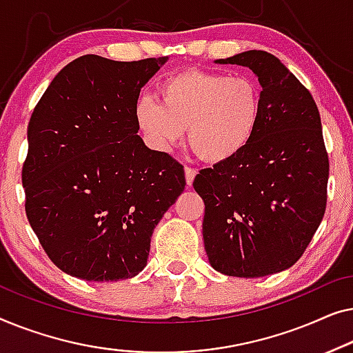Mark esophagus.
Returning <instances> with one entry per match:
<instances>
[{"instance_id":"esophagus-1","label":"esophagus","mask_w":353,"mask_h":353,"mask_svg":"<svg viewBox=\"0 0 353 353\" xmlns=\"http://www.w3.org/2000/svg\"><path fill=\"white\" fill-rule=\"evenodd\" d=\"M196 176V171L193 170L192 166H185V181H187V185H192L193 183V179Z\"/></svg>"}]
</instances>
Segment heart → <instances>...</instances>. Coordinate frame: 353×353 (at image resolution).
<instances>
[{"label": "heart", "mask_w": 353, "mask_h": 353, "mask_svg": "<svg viewBox=\"0 0 353 353\" xmlns=\"http://www.w3.org/2000/svg\"><path fill=\"white\" fill-rule=\"evenodd\" d=\"M157 103L142 97L137 125L157 150H168L188 129V143L201 160L224 163L254 139L262 115L261 86L248 75L190 70L158 86Z\"/></svg>", "instance_id": "obj_1"}]
</instances>
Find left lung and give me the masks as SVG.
I'll return each mask as SVG.
<instances>
[{
  "label": "left lung",
  "instance_id": "left-lung-1",
  "mask_svg": "<svg viewBox=\"0 0 353 353\" xmlns=\"http://www.w3.org/2000/svg\"><path fill=\"white\" fill-rule=\"evenodd\" d=\"M216 62L256 73L262 115L245 150L193 181L205 201V250L221 274L272 275L296 264L325 216L330 160L320 112L309 89L269 52Z\"/></svg>",
  "mask_w": 353,
  "mask_h": 353
}]
</instances>
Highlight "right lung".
Returning <instances> with one entry per match:
<instances>
[{"instance_id": "1", "label": "right lung", "mask_w": 353, "mask_h": 353, "mask_svg": "<svg viewBox=\"0 0 353 353\" xmlns=\"http://www.w3.org/2000/svg\"><path fill=\"white\" fill-rule=\"evenodd\" d=\"M165 62L81 56L34 107L22 166L27 219L68 275L86 281L137 275L153 228L183 192L181 163L137 136L139 92Z\"/></svg>"}]
</instances>
